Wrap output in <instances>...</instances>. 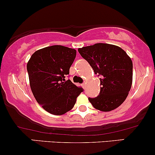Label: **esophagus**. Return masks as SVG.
Here are the masks:
<instances>
[{
    "label": "esophagus",
    "mask_w": 155,
    "mask_h": 155,
    "mask_svg": "<svg viewBox=\"0 0 155 155\" xmlns=\"http://www.w3.org/2000/svg\"><path fill=\"white\" fill-rule=\"evenodd\" d=\"M85 84H86L85 82H83V83H82V87H84V88H85Z\"/></svg>",
    "instance_id": "1"
}]
</instances>
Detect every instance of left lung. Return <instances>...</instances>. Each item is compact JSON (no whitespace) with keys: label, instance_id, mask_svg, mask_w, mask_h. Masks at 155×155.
<instances>
[{"label":"left lung","instance_id":"left-lung-1","mask_svg":"<svg viewBox=\"0 0 155 155\" xmlns=\"http://www.w3.org/2000/svg\"><path fill=\"white\" fill-rule=\"evenodd\" d=\"M100 76L98 97L88 99L96 109L110 111L126 99L132 84L133 64L131 58L120 47L98 43L78 50Z\"/></svg>","mask_w":155,"mask_h":155}]
</instances>
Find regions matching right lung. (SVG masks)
Returning a JSON list of instances; mask_svg holds the SVG:
<instances>
[{
	"mask_svg": "<svg viewBox=\"0 0 155 155\" xmlns=\"http://www.w3.org/2000/svg\"><path fill=\"white\" fill-rule=\"evenodd\" d=\"M76 56L74 49L53 45L35 51L27 63L34 97L52 114L61 115L71 110L83 91L82 87L65 79Z\"/></svg>",
	"mask_w": 155,
	"mask_h": 155,
	"instance_id": "1",
	"label": "right lung"
}]
</instances>
